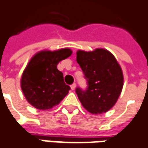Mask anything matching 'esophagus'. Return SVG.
Returning a JSON list of instances; mask_svg holds the SVG:
<instances>
[{"mask_svg":"<svg viewBox=\"0 0 148 148\" xmlns=\"http://www.w3.org/2000/svg\"><path fill=\"white\" fill-rule=\"evenodd\" d=\"M76 86H77V85H76V83H74V84H72V85H71V89H72L73 90H75V89H76Z\"/></svg>","mask_w":148,"mask_h":148,"instance_id":"1","label":"esophagus"}]
</instances>
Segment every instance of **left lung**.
I'll use <instances>...</instances> for the list:
<instances>
[{"mask_svg":"<svg viewBox=\"0 0 148 148\" xmlns=\"http://www.w3.org/2000/svg\"><path fill=\"white\" fill-rule=\"evenodd\" d=\"M77 62L87 79L85 91L76 89L78 99L88 112L93 114L106 113L117 102L123 86V74L113 54L106 49L93 51L78 49Z\"/></svg>","mask_w":148,"mask_h":148,"instance_id":"8db88e82","label":"left lung"}]
</instances>
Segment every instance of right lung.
<instances>
[{"label":"right lung","mask_w":148,"mask_h":148,"mask_svg":"<svg viewBox=\"0 0 148 148\" xmlns=\"http://www.w3.org/2000/svg\"><path fill=\"white\" fill-rule=\"evenodd\" d=\"M71 54L69 48L42 50L28 62L21 75V88L28 103L36 109L49 110L69 93L71 87L64 82L63 74L57 66Z\"/></svg>","instance_id":"1"}]
</instances>
